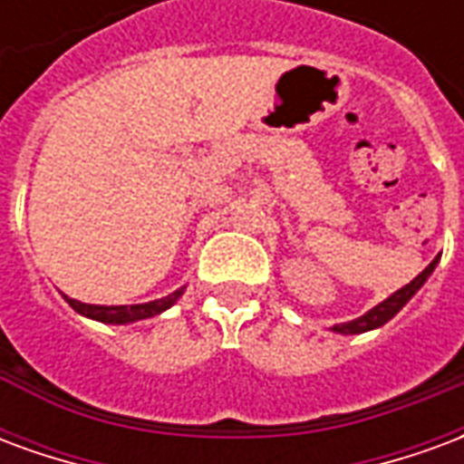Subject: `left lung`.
<instances>
[{
	"label": "left lung",
	"mask_w": 464,
	"mask_h": 464,
	"mask_svg": "<svg viewBox=\"0 0 464 464\" xmlns=\"http://www.w3.org/2000/svg\"><path fill=\"white\" fill-rule=\"evenodd\" d=\"M435 266H438V258L430 263L425 271L420 273L418 278H412L408 285H402L400 291H395L390 298H385L382 303H378L375 308H370L365 315H360L355 321H348V323H338V325H333V331L335 333H343V335H358V333H368V331H375L380 325H385L390 318H395L400 311H402V305L415 295V293L422 288V283L428 281L430 273L435 271Z\"/></svg>",
	"instance_id": "8db88e82"
}]
</instances>
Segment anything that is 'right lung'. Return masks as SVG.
I'll return each mask as SVG.
<instances>
[{
    "label": "right lung",
    "instance_id": "right-lung-1",
    "mask_svg": "<svg viewBox=\"0 0 464 464\" xmlns=\"http://www.w3.org/2000/svg\"><path fill=\"white\" fill-rule=\"evenodd\" d=\"M181 293H183V288H179V291H173L171 295H166V298H159V301H149V303H139V305H92V303L74 301V298H69V295H64V298L76 313H82V315L92 318V321L126 325V323L146 321V318H153V315H159V313L169 311L173 303L181 298Z\"/></svg>",
    "mask_w": 464,
    "mask_h": 464
}]
</instances>
